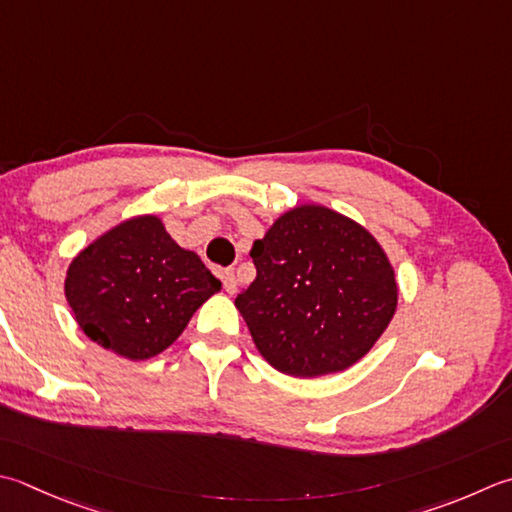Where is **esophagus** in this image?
<instances>
[{
	"label": "esophagus",
	"instance_id": "1",
	"mask_svg": "<svg viewBox=\"0 0 512 512\" xmlns=\"http://www.w3.org/2000/svg\"><path fill=\"white\" fill-rule=\"evenodd\" d=\"M222 282L228 295H235L237 293V279H235V270L233 268H226L222 270Z\"/></svg>",
	"mask_w": 512,
	"mask_h": 512
}]
</instances>
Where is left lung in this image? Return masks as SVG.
I'll return each mask as SVG.
<instances>
[{"label":"left lung","instance_id":"1","mask_svg":"<svg viewBox=\"0 0 512 512\" xmlns=\"http://www.w3.org/2000/svg\"><path fill=\"white\" fill-rule=\"evenodd\" d=\"M255 282L235 306L266 362L290 377H319L359 362L397 308L395 270L353 219L302 204L250 248Z\"/></svg>","mask_w":512,"mask_h":512}]
</instances>
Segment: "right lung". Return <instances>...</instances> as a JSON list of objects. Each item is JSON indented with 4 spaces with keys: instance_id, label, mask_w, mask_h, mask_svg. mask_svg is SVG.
<instances>
[{
    "instance_id": "obj_1",
    "label": "right lung",
    "mask_w": 512,
    "mask_h": 512,
    "mask_svg": "<svg viewBox=\"0 0 512 512\" xmlns=\"http://www.w3.org/2000/svg\"><path fill=\"white\" fill-rule=\"evenodd\" d=\"M222 290L157 215L130 217L88 244L66 270L64 293L84 335L130 362L166 350Z\"/></svg>"
}]
</instances>
